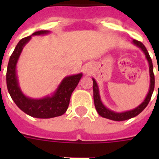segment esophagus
<instances>
[{
	"label": "esophagus",
	"instance_id": "1",
	"mask_svg": "<svg viewBox=\"0 0 159 159\" xmlns=\"http://www.w3.org/2000/svg\"><path fill=\"white\" fill-rule=\"evenodd\" d=\"M85 72L87 73V74H89L90 73V67L89 66H87V67H85Z\"/></svg>",
	"mask_w": 159,
	"mask_h": 159
}]
</instances>
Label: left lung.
<instances>
[{
    "label": "left lung",
    "mask_w": 159,
    "mask_h": 159,
    "mask_svg": "<svg viewBox=\"0 0 159 159\" xmlns=\"http://www.w3.org/2000/svg\"><path fill=\"white\" fill-rule=\"evenodd\" d=\"M133 43L135 44L137 47L140 48L143 53L145 54V57L148 62V66H149V75H150V86H149V90H148V95L146 96L145 99L142 103L136 108L131 110V111H125V112H115V111L109 110L106 108V106L103 105L101 97H100L99 93V88L97 86V83L94 78H92L93 81V98H94V104L95 107L97 109V111L98 112L100 116L104 117V118L109 119V120H112L116 121H123L129 120V119L138 116L139 114L141 113L142 111L145 109V107L148 106V102L150 101L152 94H153V90H154V83H155V80H154V74H153V62L151 59L150 56L148 54V50L146 49L145 46L143 45V43L138 40L134 39ZM159 74V73H158Z\"/></svg>",
    "instance_id": "obj_1"
}]
</instances>
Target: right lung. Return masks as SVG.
<instances>
[{"instance_id":"1","label":"right lung","mask_w":159,"mask_h":159,"mask_svg":"<svg viewBox=\"0 0 159 159\" xmlns=\"http://www.w3.org/2000/svg\"><path fill=\"white\" fill-rule=\"evenodd\" d=\"M48 33L49 31L48 30H39L32 34V35H42ZM30 39L31 36H28L20 39L10 57L6 71V85L9 93L16 106L32 117L48 119L62 116L67 110L71 95L82 78V73L67 76L63 78L57 90L50 97L32 99L25 96L19 86L16 64L22 49Z\"/></svg>"}]
</instances>
